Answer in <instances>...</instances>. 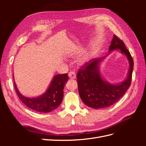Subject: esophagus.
Wrapping results in <instances>:
<instances>
[{
    "label": "esophagus",
    "mask_w": 146,
    "mask_h": 146,
    "mask_svg": "<svg viewBox=\"0 0 146 146\" xmlns=\"http://www.w3.org/2000/svg\"><path fill=\"white\" fill-rule=\"evenodd\" d=\"M68 76L70 79H75L76 78V74L74 72H70L68 74Z\"/></svg>",
    "instance_id": "esophagus-1"
}]
</instances>
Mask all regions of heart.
Here are the masks:
<instances>
[{
  "label": "heart",
  "mask_w": 146,
  "mask_h": 146,
  "mask_svg": "<svg viewBox=\"0 0 146 146\" xmlns=\"http://www.w3.org/2000/svg\"><path fill=\"white\" fill-rule=\"evenodd\" d=\"M87 61V60L86 58H81L80 60H79V63H80V64H85L86 63V62Z\"/></svg>",
  "instance_id": "obj_1"
}]
</instances>
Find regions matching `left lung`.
<instances>
[{"label":"left lung","instance_id":"left-lung-1","mask_svg":"<svg viewBox=\"0 0 146 146\" xmlns=\"http://www.w3.org/2000/svg\"><path fill=\"white\" fill-rule=\"evenodd\" d=\"M114 50L125 56L129 61L127 77L122 82L111 84L101 76L100 65L106 56L92 59L86 63V66L79 70L77 76L79 95L88 107L94 109L108 107L120 99L130 86L133 61L124 44L116 35H113L108 55Z\"/></svg>","mask_w":146,"mask_h":146}]
</instances>
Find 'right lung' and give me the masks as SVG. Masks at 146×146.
<instances>
[{
	"mask_svg": "<svg viewBox=\"0 0 146 146\" xmlns=\"http://www.w3.org/2000/svg\"><path fill=\"white\" fill-rule=\"evenodd\" d=\"M13 76L16 93L20 100L31 110L40 113L50 112L58 107L63 99L64 87L68 80V74L55 75L42 94L30 98L21 93L15 82L14 75Z\"/></svg>",
	"mask_w": 146,
	"mask_h": 146,
	"instance_id": "right-lung-1",
	"label": "right lung"
}]
</instances>
